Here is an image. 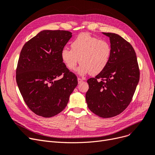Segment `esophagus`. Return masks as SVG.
Masks as SVG:
<instances>
[{
	"label": "esophagus",
	"instance_id": "esophagus-1",
	"mask_svg": "<svg viewBox=\"0 0 155 155\" xmlns=\"http://www.w3.org/2000/svg\"><path fill=\"white\" fill-rule=\"evenodd\" d=\"M82 82H83V79H82L81 78H78V84H81Z\"/></svg>",
	"mask_w": 155,
	"mask_h": 155
}]
</instances>
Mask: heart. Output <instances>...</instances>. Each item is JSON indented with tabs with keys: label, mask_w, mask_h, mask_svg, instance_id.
I'll return each mask as SVG.
<instances>
[{
	"label": "heart",
	"mask_w": 155,
	"mask_h": 155,
	"mask_svg": "<svg viewBox=\"0 0 155 155\" xmlns=\"http://www.w3.org/2000/svg\"><path fill=\"white\" fill-rule=\"evenodd\" d=\"M71 50L66 48L62 50V61L70 70H75L80 62L81 65L78 73L81 75L89 72L93 75L99 74L104 70L110 59V44L89 34H79L71 43Z\"/></svg>",
	"instance_id": "obj_1"
}]
</instances>
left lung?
I'll use <instances>...</instances> for the list:
<instances>
[{
    "mask_svg": "<svg viewBox=\"0 0 155 155\" xmlns=\"http://www.w3.org/2000/svg\"><path fill=\"white\" fill-rule=\"evenodd\" d=\"M103 34L110 38V59L104 71L87 80L85 99L91 112L109 118L123 112L130 104L139 81L140 71L131 44L118 34Z\"/></svg>",
    "mask_w": 155,
    "mask_h": 155,
    "instance_id": "left-lung-1",
    "label": "left lung"
}]
</instances>
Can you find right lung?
<instances>
[{"instance_id": "obj_1", "label": "right lung", "mask_w": 155, "mask_h": 155, "mask_svg": "<svg viewBox=\"0 0 155 155\" xmlns=\"http://www.w3.org/2000/svg\"><path fill=\"white\" fill-rule=\"evenodd\" d=\"M71 36L68 31H43L21 50L16 83L26 105L38 116L51 117L62 112L78 84L75 74L68 70L61 57Z\"/></svg>"}]
</instances>
